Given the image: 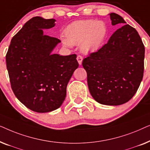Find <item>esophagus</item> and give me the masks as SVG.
I'll use <instances>...</instances> for the list:
<instances>
[{
	"label": "esophagus",
	"mask_w": 150,
	"mask_h": 150,
	"mask_svg": "<svg viewBox=\"0 0 150 150\" xmlns=\"http://www.w3.org/2000/svg\"><path fill=\"white\" fill-rule=\"evenodd\" d=\"M77 61H78V62H79V65H81L82 64V61H83V57L81 56V55H80V54H79L77 56Z\"/></svg>",
	"instance_id": "1"
}]
</instances>
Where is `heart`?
I'll use <instances>...</instances> for the list:
<instances>
[{"label": "heart", "instance_id": "b5f03b06", "mask_svg": "<svg viewBox=\"0 0 150 150\" xmlns=\"http://www.w3.org/2000/svg\"><path fill=\"white\" fill-rule=\"evenodd\" d=\"M65 38L62 42L65 46L79 43L84 52L94 51L101 46L107 35V27L102 21L95 20H79L67 26L64 31Z\"/></svg>", "mask_w": 150, "mask_h": 150}]
</instances>
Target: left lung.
<instances>
[{"label": "left lung", "mask_w": 150, "mask_h": 150, "mask_svg": "<svg viewBox=\"0 0 150 150\" xmlns=\"http://www.w3.org/2000/svg\"><path fill=\"white\" fill-rule=\"evenodd\" d=\"M112 25L126 24L110 13ZM145 46L134 28L124 24L82 65L87 71L90 93L98 103L117 106L128 102L138 90L144 71Z\"/></svg>", "instance_id": "left-lung-1"}]
</instances>
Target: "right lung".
I'll use <instances>...</instances> for the list:
<instances>
[{"instance_id":"obj_1","label":"right lung","mask_w":150,"mask_h":150,"mask_svg":"<svg viewBox=\"0 0 150 150\" xmlns=\"http://www.w3.org/2000/svg\"><path fill=\"white\" fill-rule=\"evenodd\" d=\"M54 19L36 16L13 37L6 54V65L16 97L35 112H47L61 106L67 83L79 67L76 54H51L58 38L42 29L55 25Z\"/></svg>"}]
</instances>
